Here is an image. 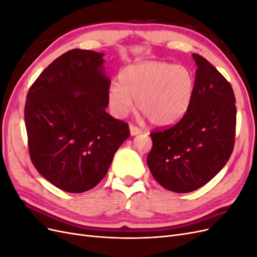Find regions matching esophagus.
Masks as SVG:
<instances>
[{"mask_svg": "<svg viewBox=\"0 0 257 257\" xmlns=\"http://www.w3.org/2000/svg\"><path fill=\"white\" fill-rule=\"evenodd\" d=\"M130 131H131V135L132 136H136V135L142 133V130L139 128V127H137L136 125H134V124H131V125H130Z\"/></svg>", "mask_w": 257, "mask_h": 257, "instance_id": "esophagus-1", "label": "esophagus"}]
</instances>
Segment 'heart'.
I'll return each instance as SVG.
<instances>
[{"instance_id": "heart-1", "label": "heart", "mask_w": 257, "mask_h": 257, "mask_svg": "<svg viewBox=\"0 0 257 257\" xmlns=\"http://www.w3.org/2000/svg\"><path fill=\"white\" fill-rule=\"evenodd\" d=\"M119 84L108 89V103L114 115L123 118L136 107L149 121L166 126L180 120L191 104L194 78L189 68L149 61L122 69Z\"/></svg>"}]
</instances>
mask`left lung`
<instances>
[{
	"mask_svg": "<svg viewBox=\"0 0 257 257\" xmlns=\"http://www.w3.org/2000/svg\"><path fill=\"white\" fill-rule=\"evenodd\" d=\"M197 65L189 109L175 125L152 131L147 164L163 188L189 193L205 185L234 150L236 98L230 83L204 57Z\"/></svg>",
	"mask_w": 257,
	"mask_h": 257,
	"instance_id": "obj_1",
	"label": "left lung"
}]
</instances>
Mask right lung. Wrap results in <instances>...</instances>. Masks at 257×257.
<instances>
[{
    "instance_id": "1",
    "label": "right lung",
    "mask_w": 257,
    "mask_h": 257,
    "mask_svg": "<svg viewBox=\"0 0 257 257\" xmlns=\"http://www.w3.org/2000/svg\"><path fill=\"white\" fill-rule=\"evenodd\" d=\"M104 53L73 49L45 68L31 85L25 122L31 161L44 178L69 193L94 188L128 124L106 112L110 80Z\"/></svg>"
}]
</instances>
